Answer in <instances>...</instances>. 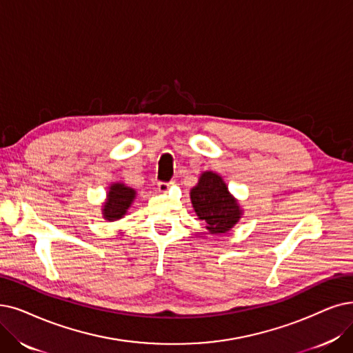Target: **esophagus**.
<instances>
[{"instance_id": "esophagus-1", "label": "esophagus", "mask_w": 353, "mask_h": 353, "mask_svg": "<svg viewBox=\"0 0 353 353\" xmlns=\"http://www.w3.org/2000/svg\"><path fill=\"white\" fill-rule=\"evenodd\" d=\"M169 187H171V184H168V182H159L158 184L159 192H166L169 190Z\"/></svg>"}]
</instances>
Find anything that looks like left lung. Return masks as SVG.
<instances>
[{
    "mask_svg": "<svg viewBox=\"0 0 353 353\" xmlns=\"http://www.w3.org/2000/svg\"><path fill=\"white\" fill-rule=\"evenodd\" d=\"M191 204L196 217L205 221L210 234L230 232L243 216V208L229 191L221 175L204 171L196 185L190 191Z\"/></svg>",
    "mask_w": 353,
    "mask_h": 353,
    "instance_id": "1",
    "label": "left lung"
}]
</instances>
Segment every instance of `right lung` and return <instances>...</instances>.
Masks as SVG:
<instances>
[{
  "label": "right lung",
  "mask_w": 353,
  "mask_h": 353,
  "mask_svg": "<svg viewBox=\"0 0 353 353\" xmlns=\"http://www.w3.org/2000/svg\"><path fill=\"white\" fill-rule=\"evenodd\" d=\"M136 190L128 187L124 182H111L107 190V199L101 205L103 219L107 221H117L128 214L136 199Z\"/></svg>",
  "instance_id": "add662e5"
}]
</instances>
